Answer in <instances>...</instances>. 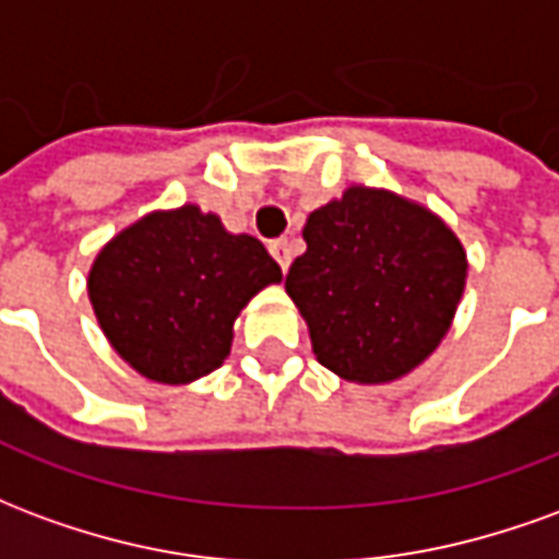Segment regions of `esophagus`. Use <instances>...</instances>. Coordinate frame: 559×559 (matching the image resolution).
Listing matches in <instances>:
<instances>
[{"mask_svg": "<svg viewBox=\"0 0 559 559\" xmlns=\"http://www.w3.org/2000/svg\"><path fill=\"white\" fill-rule=\"evenodd\" d=\"M269 251H272V257L278 260V266L284 269V272L290 269L293 248H290V242H287V239H278V242H272V245H269Z\"/></svg>", "mask_w": 559, "mask_h": 559, "instance_id": "1", "label": "esophagus"}]
</instances>
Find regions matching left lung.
Segmentation results:
<instances>
[{"label": "left lung", "mask_w": 559, "mask_h": 559, "mask_svg": "<svg viewBox=\"0 0 559 559\" xmlns=\"http://www.w3.org/2000/svg\"><path fill=\"white\" fill-rule=\"evenodd\" d=\"M302 236L308 251L284 287L317 362L350 383H392L437 350L464 293L467 254L433 212L353 185L308 215Z\"/></svg>", "instance_id": "obj_1"}]
</instances>
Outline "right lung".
Returning <instances> with one entry per match:
<instances>
[{"instance_id":"add662e5","label":"right lung","mask_w":559,"mask_h":559,"mask_svg":"<svg viewBox=\"0 0 559 559\" xmlns=\"http://www.w3.org/2000/svg\"><path fill=\"white\" fill-rule=\"evenodd\" d=\"M278 281L260 239L227 233L218 215L185 203L114 236L86 287L114 350L146 380L179 386L221 368L239 311Z\"/></svg>"}]
</instances>
